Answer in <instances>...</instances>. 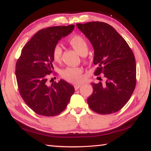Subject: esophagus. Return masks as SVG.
<instances>
[{
	"label": "esophagus",
	"mask_w": 151,
	"mask_h": 151,
	"mask_svg": "<svg viewBox=\"0 0 151 151\" xmlns=\"http://www.w3.org/2000/svg\"><path fill=\"white\" fill-rule=\"evenodd\" d=\"M81 84H75L74 86H75V88L76 89V90H77V89H78L81 87Z\"/></svg>",
	"instance_id": "1"
}]
</instances>
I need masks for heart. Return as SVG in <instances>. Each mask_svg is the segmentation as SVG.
<instances>
[{
	"label": "heart",
	"instance_id": "b5f03b06",
	"mask_svg": "<svg viewBox=\"0 0 151 151\" xmlns=\"http://www.w3.org/2000/svg\"><path fill=\"white\" fill-rule=\"evenodd\" d=\"M70 45L81 55L87 53L88 45L86 40L79 35L74 36L69 40ZM63 54V49L60 45H55L53 49V58L57 62H59ZM83 70L80 67H68L64 70L62 75L64 78L71 83H79L83 80L82 74Z\"/></svg>",
	"mask_w": 151,
	"mask_h": 151
}]
</instances>
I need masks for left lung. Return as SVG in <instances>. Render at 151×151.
I'll list each match as a JSON object with an SVG mask.
<instances>
[{
    "label": "left lung",
    "instance_id": "1",
    "mask_svg": "<svg viewBox=\"0 0 151 151\" xmlns=\"http://www.w3.org/2000/svg\"><path fill=\"white\" fill-rule=\"evenodd\" d=\"M76 27L94 48V75L103 73L104 83L92 82L93 92L87 99L89 107L101 114L121 110L136 86V62L132 50L118 32L103 22L77 23ZM101 78V77H100Z\"/></svg>",
    "mask_w": 151,
    "mask_h": 151
}]
</instances>
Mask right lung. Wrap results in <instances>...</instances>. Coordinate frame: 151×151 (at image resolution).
<instances>
[{
    "instance_id": "1",
    "label": "right lung",
    "mask_w": 151,
    "mask_h": 151,
    "mask_svg": "<svg viewBox=\"0 0 151 151\" xmlns=\"http://www.w3.org/2000/svg\"><path fill=\"white\" fill-rule=\"evenodd\" d=\"M75 25L51 27L33 36L22 49L16 64L19 93L28 106L42 116H53L66 109L75 93L74 86L64 80L47 83L52 72L53 49L63 37L70 34Z\"/></svg>"
}]
</instances>
